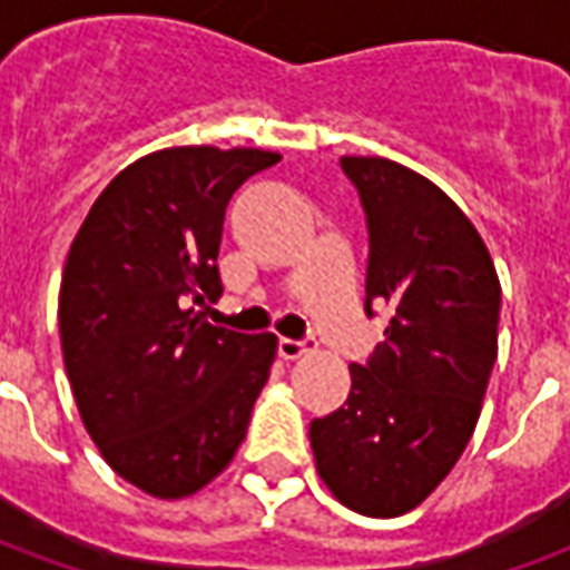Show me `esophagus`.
Returning a JSON list of instances; mask_svg holds the SVG:
<instances>
[{
  "instance_id": "34e87169",
  "label": "esophagus",
  "mask_w": 570,
  "mask_h": 570,
  "mask_svg": "<svg viewBox=\"0 0 570 570\" xmlns=\"http://www.w3.org/2000/svg\"><path fill=\"white\" fill-rule=\"evenodd\" d=\"M277 351L284 360H298L314 351V338H281L277 342Z\"/></svg>"
}]
</instances>
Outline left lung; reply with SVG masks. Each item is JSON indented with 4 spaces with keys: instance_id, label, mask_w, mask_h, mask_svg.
Wrapping results in <instances>:
<instances>
[{
    "instance_id": "obj_1",
    "label": "left lung",
    "mask_w": 570,
    "mask_h": 570,
    "mask_svg": "<svg viewBox=\"0 0 570 570\" xmlns=\"http://www.w3.org/2000/svg\"><path fill=\"white\" fill-rule=\"evenodd\" d=\"M370 225L366 314L384 342L351 366L345 406L311 421L317 473L354 513L394 519L449 476L476 430L498 360L501 281L489 247L428 176L345 155Z\"/></svg>"
}]
</instances>
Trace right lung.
Returning <instances> with one entry per match:
<instances>
[{
  "instance_id": "right-lung-1",
  "label": "right lung",
  "mask_w": 570,
  "mask_h": 570,
  "mask_svg": "<svg viewBox=\"0 0 570 570\" xmlns=\"http://www.w3.org/2000/svg\"><path fill=\"white\" fill-rule=\"evenodd\" d=\"M277 151L174 146L128 164L72 240L60 347L76 406L106 464L176 501L232 464L268 382L277 335L232 333L216 302L225 207Z\"/></svg>"
}]
</instances>
